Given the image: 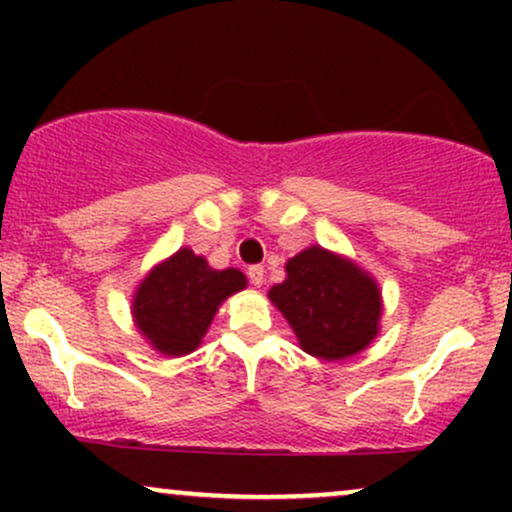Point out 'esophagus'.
I'll use <instances>...</instances> for the list:
<instances>
[{"label":"esophagus","instance_id":"34e87169","mask_svg":"<svg viewBox=\"0 0 512 512\" xmlns=\"http://www.w3.org/2000/svg\"><path fill=\"white\" fill-rule=\"evenodd\" d=\"M248 276H250V284L260 289V286L264 284V267H262V264H252V267L248 269Z\"/></svg>","mask_w":512,"mask_h":512}]
</instances>
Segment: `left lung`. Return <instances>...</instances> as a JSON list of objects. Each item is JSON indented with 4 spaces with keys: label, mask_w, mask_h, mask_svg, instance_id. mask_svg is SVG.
<instances>
[{
    "label": "left lung",
    "mask_w": 512,
    "mask_h": 512,
    "mask_svg": "<svg viewBox=\"0 0 512 512\" xmlns=\"http://www.w3.org/2000/svg\"><path fill=\"white\" fill-rule=\"evenodd\" d=\"M269 301L296 332L305 354L342 361L378 337L383 298L375 279L342 255L313 245L286 262Z\"/></svg>",
    "instance_id": "8db88e82"
}]
</instances>
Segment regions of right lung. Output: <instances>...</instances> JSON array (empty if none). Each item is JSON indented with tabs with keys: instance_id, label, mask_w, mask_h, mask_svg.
<instances>
[{
	"instance_id": "add662e5",
	"label": "right lung",
	"mask_w": 512,
	"mask_h": 512,
	"mask_svg": "<svg viewBox=\"0 0 512 512\" xmlns=\"http://www.w3.org/2000/svg\"><path fill=\"white\" fill-rule=\"evenodd\" d=\"M245 286L238 269H211L204 257L180 248L134 291V325L158 354L185 356L202 344L219 305Z\"/></svg>"
}]
</instances>
